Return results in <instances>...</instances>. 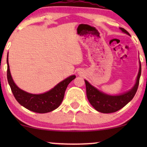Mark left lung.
<instances>
[{"mask_svg":"<svg viewBox=\"0 0 147 147\" xmlns=\"http://www.w3.org/2000/svg\"><path fill=\"white\" fill-rule=\"evenodd\" d=\"M120 29L122 30V32L130 35L129 33L126 30L123 28H120ZM140 74H141V64L140 63L139 71H138L135 85L129 92L119 96L107 95L103 92H100L96 88L92 86L88 81L85 80L86 94L90 103L97 111L102 113H112L120 110L134 98L139 84Z\"/></svg>","mask_w":147,"mask_h":147,"instance_id":"obj_1","label":"left lung"}]
</instances>
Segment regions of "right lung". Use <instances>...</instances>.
<instances>
[{"label":"right lung","instance_id":"1","mask_svg":"<svg viewBox=\"0 0 147 147\" xmlns=\"http://www.w3.org/2000/svg\"><path fill=\"white\" fill-rule=\"evenodd\" d=\"M7 62L8 82L15 99L23 107L37 113H47L59 107L63 101L68 84L76 78V76H69L58 84L53 89L44 94H29L20 89L14 83L10 72L8 56Z\"/></svg>","mask_w":147,"mask_h":147}]
</instances>
